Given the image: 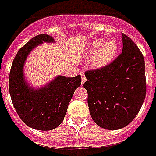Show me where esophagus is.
<instances>
[{
	"label": "esophagus",
	"mask_w": 156,
	"mask_h": 156,
	"mask_svg": "<svg viewBox=\"0 0 156 156\" xmlns=\"http://www.w3.org/2000/svg\"><path fill=\"white\" fill-rule=\"evenodd\" d=\"M81 76H82V79H81V83L82 84H83L85 82H86V78H85L84 74L83 73H81Z\"/></svg>",
	"instance_id": "esophagus-1"
}]
</instances>
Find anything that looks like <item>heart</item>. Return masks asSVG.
I'll use <instances>...</instances> for the list:
<instances>
[{
  "label": "heart",
  "instance_id": "b5f03b06",
  "mask_svg": "<svg viewBox=\"0 0 156 156\" xmlns=\"http://www.w3.org/2000/svg\"><path fill=\"white\" fill-rule=\"evenodd\" d=\"M118 51L119 45L116 41H104L102 39H98L89 46L87 55L89 58H93V68L100 69L108 66L115 59Z\"/></svg>",
  "mask_w": 156,
  "mask_h": 156
}]
</instances>
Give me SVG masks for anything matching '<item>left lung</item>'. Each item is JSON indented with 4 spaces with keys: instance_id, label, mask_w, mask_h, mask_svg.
Masks as SVG:
<instances>
[{
    "instance_id": "1",
    "label": "left lung",
    "mask_w": 156,
    "mask_h": 156,
    "mask_svg": "<svg viewBox=\"0 0 156 156\" xmlns=\"http://www.w3.org/2000/svg\"><path fill=\"white\" fill-rule=\"evenodd\" d=\"M122 41V53L115 61L85 73L90 115L99 127L109 130L127 126L140 110L146 94L144 57L124 33Z\"/></svg>"
}]
</instances>
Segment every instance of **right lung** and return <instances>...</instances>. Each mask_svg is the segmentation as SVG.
Here are the masks:
<instances>
[{
	"label": "right lung",
	"instance_id": "right-lung-1",
	"mask_svg": "<svg viewBox=\"0 0 156 156\" xmlns=\"http://www.w3.org/2000/svg\"><path fill=\"white\" fill-rule=\"evenodd\" d=\"M43 42L54 43L55 40L47 34L36 36L16 53L9 76V91L21 119L32 129L47 131L63 121L74 91L81 85V76L58 75L42 87H32L24 74V66L32 50Z\"/></svg>",
	"mask_w": 156,
	"mask_h": 156
}]
</instances>
